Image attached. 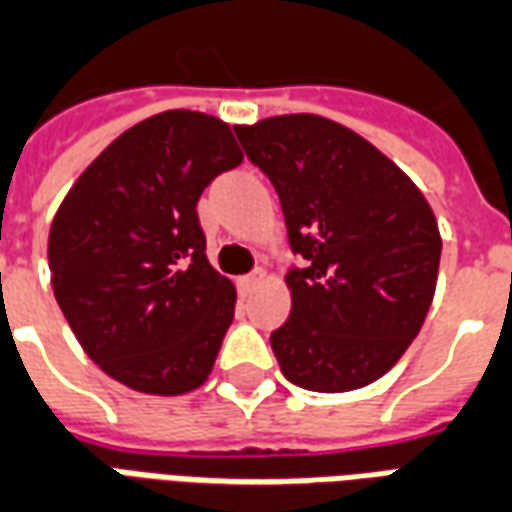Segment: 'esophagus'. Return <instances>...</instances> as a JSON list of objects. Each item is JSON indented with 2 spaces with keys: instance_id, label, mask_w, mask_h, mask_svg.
Returning a JSON list of instances; mask_svg holds the SVG:
<instances>
[{
  "instance_id": "1",
  "label": "esophagus",
  "mask_w": 512,
  "mask_h": 512,
  "mask_svg": "<svg viewBox=\"0 0 512 512\" xmlns=\"http://www.w3.org/2000/svg\"><path fill=\"white\" fill-rule=\"evenodd\" d=\"M266 277H268V274L263 271V268H255L252 274H246V277L238 279V285H241V290H244V293H252V290L260 288V285L266 282Z\"/></svg>"
}]
</instances>
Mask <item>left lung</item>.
<instances>
[{
    "label": "left lung",
    "instance_id": "8db88e82",
    "mask_svg": "<svg viewBox=\"0 0 512 512\" xmlns=\"http://www.w3.org/2000/svg\"><path fill=\"white\" fill-rule=\"evenodd\" d=\"M282 202L310 266L290 271V318L271 334L282 376L351 392L397 365L436 293L441 235L417 183L376 145L321 115L235 126Z\"/></svg>",
    "mask_w": 512,
    "mask_h": 512
}]
</instances>
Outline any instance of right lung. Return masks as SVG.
<instances>
[{"label": "right lung", "instance_id": "1", "mask_svg": "<svg viewBox=\"0 0 512 512\" xmlns=\"http://www.w3.org/2000/svg\"><path fill=\"white\" fill-rule=\"evenodd\" d=\"M241 161L224 120L169 109L106 145L54 213V299L84 354L128 389L186 395L211 376L235 285L205 257L197 200Z\"/></svg>", "mask_w": 512, "mask_h": 512}]
</instances>
